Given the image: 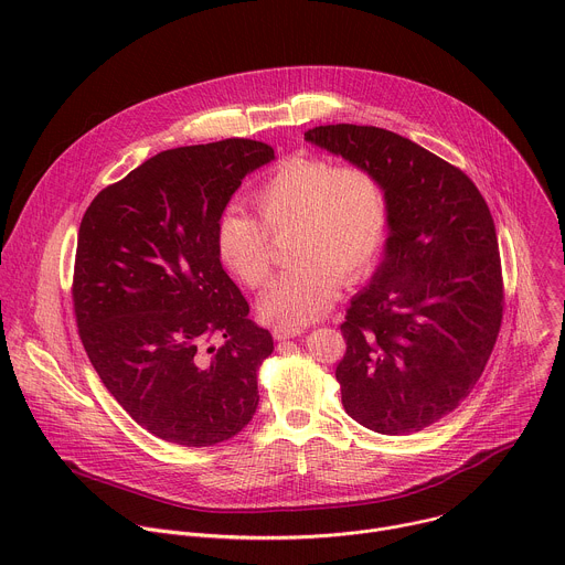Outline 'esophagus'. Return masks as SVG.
<instances>
[{
  "label": "esophagus",
  "mask_w": 565,
  "mask_h": 565,
  "mask_svg": "<svg viewBox=\"0 0 565 565\" xmlns=\"http://www.w3.org/2000/svg\"><path fill=\"white\" fill-rule=\"evenodd\" d=\"M297 335H301L299 329H290V327H275V329H273V338H275L277 342L290 340V338H297Z\"/></svg>",
  "instance_id": "34e87169"
}]
</instances>
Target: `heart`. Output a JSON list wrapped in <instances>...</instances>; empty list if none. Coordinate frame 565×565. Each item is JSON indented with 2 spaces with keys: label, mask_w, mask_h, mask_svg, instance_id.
<instances>
[{
  "label": "heart",
  "mask_w": 565,
  "mask_h": 565,
  "mask_svg": "<svg viewBox=\"0 0 565 565\" xmlns=\"http://www.w3.org/2000/svg\"><path fill=\"white\" fill-rule=\"evenodd\" d=\"M264 225L225 210L214 246L225 268L248 288H262L273 270L270 236H290V262L259 299V315L281 327L324 317L340 281L364 277L384 241L386 196L377 177L362 166H338L319 156H292L257 188Z\"/></svg>",
  "instance_id": "b5f03b06"
}]
</instances>
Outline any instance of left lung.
I'll return each mask as SVG.
<instances>
[{
    "instance_id": "8db88e82",
    "label": "left lung",
    "mask_w": 565,
    "mask_h": 565,
    "mask_svg": "<svg viewBox=\"0 0 565 565\" xmlns=\"http://www.w3.org/2000/svg\"><path fill=\"white\" fill-rule=\"evenodd\" d=\"M303 138L371 170L386 196L384 259L340 327L342 405L384 436L423 431L471 393L499 338L505 297L490 207L462 170L405 136L324 125Z\"/></svg>"
}]
</instances>
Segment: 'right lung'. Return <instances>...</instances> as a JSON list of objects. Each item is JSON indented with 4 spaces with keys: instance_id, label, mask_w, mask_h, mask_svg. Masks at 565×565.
<instances>
[{
    "instance_id": "1",
    "label": "right lung",
    "mask_w": 565,
    "mask_h": 565,
    "mask_svg": "<svg viewBox=\"0 0 565 565\" xmlns=\"http://www.w3.org/2000/svg\"><path fill=\"white\" fill-rule=\"evenodd\" d=\"M273 158L248 138L160 151L105 188L79 223V340L118 405L168 443H223L257 412L273 335L248 319L214 230L241 181Z\"/></svg>"
}]
</instances>
